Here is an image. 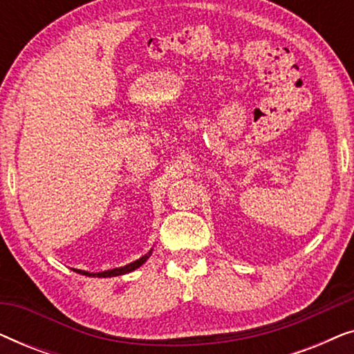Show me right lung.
<instances>
[{
	"instance_id": "add662e5",
	"label": "right lung",
	"mask_w": 354,
	"mask_h": 354,
	"mask_svg": "<svg viewBox=\"0 0 354 354\" xmlns=\"http://www.w3.org/2000/svg\"><path fill=\"white\" fill-rule=\"evenodd\" d=\"M149 258V253L147 256H143V258H140L137 261H133V263H130L127 266H124V268H118V269H111V270H103V272H96V274H91V272H85V270H79L75 269V272L79 274H84V275H88V277H91V275H96V277H115V275H122V274H127V272H132V270L138 269L140 266H142L145 261H147Z\"/></svg>"
}]
</instances>
